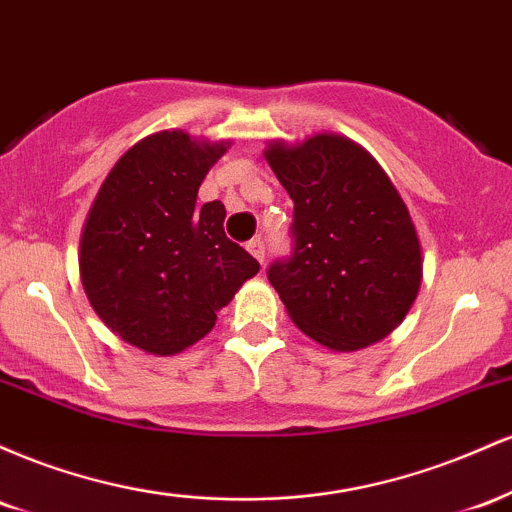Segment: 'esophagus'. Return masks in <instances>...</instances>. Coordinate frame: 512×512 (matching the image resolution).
<instances>
[{"label": "esophagus", "instance_id": "1", "mask_svg": "<svg viewBox=\"0 0 512 512\" xmlns=\"http://www.w3.org/2000/svg\"><path fill=\"white\" fill-rule=\"evenodd\" d=\"M248 250H250V255L255 257L257 262L260 264H264V255H267V252H264V243L260 238H255V240H250L248 243Z\"/></svg>", "mask_w": 512, "mask_h": 512}]
</instances>
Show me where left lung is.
Returning <instances> with one entry per match:
<instances>
[{
	"mask_svg": "<svg viewBox=\"0 0 512 512\" xmlns=\"http://www.w3.org/2000/svg\"><path fill=\"white\" fill-rule=\"evenodd\" d=\"M264 158L293 199V252L267 272L291 320L332 351L380 342L409 313L424 276L397 187L339 134L272 142Z\"/></svg>",
	"mask_w": 512,
	"mask_h": 512,
	"instance_id": "8db88e82",
	"label": "left lung"
}]
</instances>
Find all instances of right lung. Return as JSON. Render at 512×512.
Wrapping results in <instances>:
<instances>
[{
	"label": "right lung",
	"instance_id": "obj_1",
	"mask_svg": "<svg viewBox=\"0 0 512 512\" xmlns=\"http://www.w3.org/2000/svg\"><path fill=\"white\" fill-rule=\"evenodd\" d=\"M231 142L163 129L134 144L98 190L81 233V284L98 317L146 354L173 356L211 332L260 262L226 238V207H197Z\"/></svg>",
	"mask_w": 512,
	"mask_h": 512
}]
</instances>
